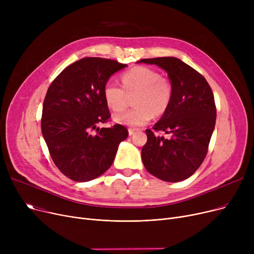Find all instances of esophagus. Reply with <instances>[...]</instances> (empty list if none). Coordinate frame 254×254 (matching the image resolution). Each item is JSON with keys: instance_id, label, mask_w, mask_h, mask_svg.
Returning a JSON list of instances; mask_svg holds the SVG:
<instances>
[{"instance_id": "1", "label": "esophagus", "mask_w": 254, "mask_h": 254, "mask_svg": "<svg viewBox=\"0 0 254 254\" xmlns=\"http://www.w3.org/2000/svg\"><path fill=\"white\" fill-rule=\"evenodd\" d=\"M136 131H137L136 128H128V135H129V136H132V135L135 134Z\"/></svg>"}]
</instances>
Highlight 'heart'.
<instances>
[{
    "label": "heart",
    "mask_w": 254,
    "mask_h": 254,
    "mask_svg": "<svg viewBox=\"0 0 254 254\" xmlns=\"http://www.w3.org/2000/svg\"><path fill=\"white\" fill-rule=\"evenodd\" d=\"M123 87L111 80L103 86L106 105L115 112L124 110L132 97L130 110L115 115L117 123L137 127L147 124L152 116L163 115L171 105L174 87L166 77L148 66L138 65L125 72L122 77Z\"/></svg>",
    "instance_id": "b5f03b06"
}]
</instances>
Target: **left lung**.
<instances>
[{"instance_id":"8db88e82","label":"left lung","mask_w":254,"mask_h":254,"mask_svg":"<svg viewBox=\"0 0 254 254\" xmlns=\"http://www.w3.org/2000/svg\"><path fill=\"white\" fill-rule=\"evenodd\" d=\"M167 71L174 87L169 109L151 129L142 148L145 169L167 182L188 179L199 168L208 152L216 122L213 91L202 74L176 58L144 59ZM165 131L167 138L155 135Z\"/></svg>"}]
</instances>
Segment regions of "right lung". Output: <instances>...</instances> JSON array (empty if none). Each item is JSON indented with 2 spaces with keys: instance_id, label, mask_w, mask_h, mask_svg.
Instances as JSON below:
<instances>
[{
  "instance_id": "right-lung-1",
  "label": "right lung",
  "mask_w": 254,
  "mask_h": 254,
  "mask_svg": "<svg viewBox=\"0 0 254 254\" xmlns=\"http://www.w3.org/2000/svg\"><path fill=\"white\" fill-rule=\"evenodd\" d=\"M127 64L102 58H84L53 80L43 103L41 129L53 163L77 182L95 179L108 170L119 143L128 136L122 125L97 127L111 117L103 86ZM96 129L97 134H92Z\"/></svg>"
}]
</instances>
